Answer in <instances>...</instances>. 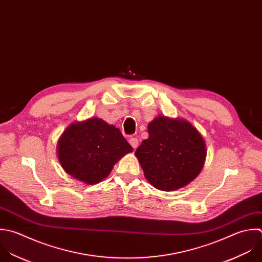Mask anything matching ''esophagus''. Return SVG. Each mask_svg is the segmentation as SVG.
I'll list each match as a JSON object with an SVG mask.
<instances>
[{"mask_svg": "<svg viewBox=\"0 0 262 262\" xmlns=\"http://www.w3.org/2000/svg\"><path fill=\"white\" fill-rule=\"evenodd\" d=\"M129 144L134 149H136L139 146V140L137 138H130L129 139Z\"/></svg>", "mask_w": 262, "mask_h": 262, "instance_id": "1", "label": "esophagus"}]
</instances>
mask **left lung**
I'll use <instances>...</instances> for the list:
<instances>
[{
  "mask_svg": "<svg viewBox=\"0 0 262 262\" xmlns=\"http://www.w3.org/2000/svg\"><path fill=\"white\" fill-rule=\"evenodd\" d=\"M148 134L135 155L154 188L176 191L199 176L206 159V144L191 122L159 115L148 124Z\"/></svg>",
  "mask_w": 262,
  "mask_h": 262,
  "instance_id": "1",
  "label": "left lung"
}]
</instances>
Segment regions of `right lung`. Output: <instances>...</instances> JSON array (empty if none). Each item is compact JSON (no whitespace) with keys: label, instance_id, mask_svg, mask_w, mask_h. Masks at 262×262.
Wrapping results in <instances>:
<instances>
[{"label":"right lung","instance_id":"right-lung-1","mask_svg":"<svg viewBox=\"0 0 262 262\" xmlns=\"http://www.w3.org/2000/svg\"><path fill=\"white\" fill-rule=\"evenodd\" d=\"M133 147L118 127L93 117L69 124L59 138L57 155L66 173L86 185L106 179Z\"/></svg>","mask_w":262,"mask_h":262}]
</instances>
